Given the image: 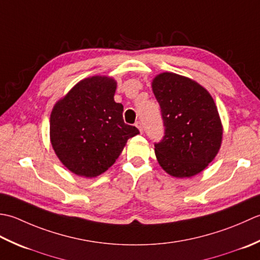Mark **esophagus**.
<instances>
[{"label": "esophagus", "mask_w": 260, "mask_h": 260, "mask_svg": "<svg viewBox=\"0 0 260 260\" xmlns=\"http://www.w3.org/2000/svg\"><path fill=\"white\" fill-rule=\"evenodd\" d=\"M136 126H137L138 129H139V131L142 134V131H144V128H142V123L140 122V121H137V122H136Z\"/></svg>", "instance_id": "34e87169"}]
</instances>
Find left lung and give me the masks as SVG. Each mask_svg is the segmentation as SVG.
Segmentation results:
<instances>
[{
    "label": "left lung",
    "instance_id": "1",
    "mask_svg": "<svg viewBox=\"0 0 260 260\" xmlns=\"http://www.w3.org/2000/svg\"><path fill=\"white\" fill-rule=\"evenodd\" d=\"M152 91L165 128L162 139L155 142L158 162L172 176H194L214 159L221 146L214 101L197 82L173 73L153 79Z\"/></svg>",
    "mask_w": 260,
    "mask_h": 260
}]
</instances>
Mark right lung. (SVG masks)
Masks as SVG:
<instances>
[{
  "instance_id": "right-lung-1",
  "label": "right lung",
  "mask_w": 260,
  "mask_h": 260,
  "mask_svg": "<svg viewBox=\"0 0 260 260\" xmlns=\"http://www.w3.org/2000/svg\"><path fill=\"white\" fill-rule=\"evenodd\" d=\"M112 78L83 79L58 102L50 115V140L71 172L96 177L118 159L129 138L139 134L123 121V105L113 96Z\"/></svg>"
}]
</instances>
